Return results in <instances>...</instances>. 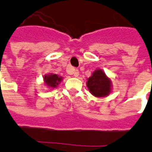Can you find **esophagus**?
I'll use <instances>...</instances> for the list:
<instances>
[{
    "instance_id": "1",
    "label": "esophagus",
    "mask_w": 152,
    "mask_h": 152,
    "mask_svg": "<svg viewBox=\"0 0 152 152\" xmlns=\"http://www.w3.org/2000/svg\"><path fill=\"white\" fill-rule=\"evenodd\" d=\"M72 74H73V76H75V77H77V76H79V71L78 70H76V69H73V71H72Z\"/></svg>"
}]
</instances>
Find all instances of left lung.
I'll return each mask as SVG.
<instances>
[{"instance_id": "8db88e82", "label": "left lung", "mask_w": 152, "mask_h": 152, "mask_svg": "<svg viewBox=\"0 0 152 152\" xmlns=\"http://www.w3.org/2000/svg\"><path fill=\"white\" fill-rule=\"evenodd\" d=\"M90 92L96 97L106 96L111 92V80L102 70H96L87 80Z\"/></svg>"}]
</instances>
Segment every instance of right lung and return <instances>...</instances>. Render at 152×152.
<instances>
[{
  "instance_id": "add662e5",
  "label": "right lung",
  "mask_w": 152,
  "mask_h": 152,
  "mask_svg": "<svg viewBox=\"0 0 152 152\" xmlns=\"http://www.w3.org/2000/svg\"><path fill=\"white\" fill-rule=\"evenodd\" d=\"M61 77L58 76L56 74H50V75H46L44 76V80H45V83H46L48 86L55 88L57 86V85L61 81Z\"/></svg>"
}]
</instances>
